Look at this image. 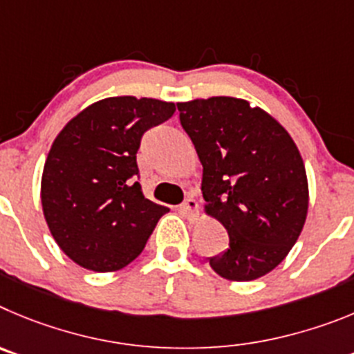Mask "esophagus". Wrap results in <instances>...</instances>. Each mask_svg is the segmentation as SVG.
Wrapping results in <instances>:
<instances>
[{
    "mask_svg": "<svg viewBox=\"0 0 354 354\" xmlns=\"http://www.w3.org/2000/svg\"><path fill=\"white\" fill-rule=\"evenodd\" d=\"M180 209L187 218H196L197 213H199V205H197L196 199L189 197V199H185L183 203H181Z\"/></svg>",
    "mask_w": 354,
    "mask_h": 354,
    "instance_id": "obj_1",
    "label": "esophagus"
}]
</instances>
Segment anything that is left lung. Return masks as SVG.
<instances>
[{
  "instance_id": "8db88e82",
  "label": "left lung",
  "mask_w": 354,
  "mask_h": 354,
  "mask_svg": "<svg viewBox=\"0 0 354 354\" xmlns=\"http://www.w3.org/2000/svg\"><path fill=\"white\" fill-rule=\"evenodd\" d=\"M178 111L203 164L205 212L229 234V248L209 257V266L236 282L266 275L286 259L307 218V173L295 141L243 98H197L180 102Z\"/></svg>"
}]
</instances>
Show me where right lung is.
<instances>
[{"label": "right lung", "instance_id": "add662e5", "mask_svg": "<svg viewBox=\"0 0 354 354\" xmlns=\"http://www.w3.org/2000/svg\"><path fill=\"white\" fill-rule=\"evenodd\" d=\"M173 102L109 97L63 127L42 173V209L56 243L91 272H116L142 252L169 208L146 199L138 149L146 130L169 120Z\"/></svg>", "mask_w": 354, "mask_h": 354}]
</instances>
